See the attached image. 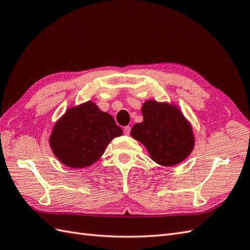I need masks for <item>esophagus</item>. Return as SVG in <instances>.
<instances>
[{
	"label": "esophagus",
	"instance_id": "esophagus-1",
	"mask_svg": "<svg viewBox=\"0 0 250 250\" xmlns=\"http://www.w3.org/2000/svg\"><path fill=\"white\" fill-rule=\"evenodd\" d=\"M130 132H131V126L126 125V126H125V127H124V133L125 134V135H129Z\"/></svg>",
	"mask_w": 250,
	"mask_h": 250
}]
</instances>
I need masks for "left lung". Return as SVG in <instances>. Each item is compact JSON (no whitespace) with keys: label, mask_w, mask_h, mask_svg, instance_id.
<instances>
[{"label":"left lung","mask_w":250,"mask_h":250,"mask_svg":"<svg viewBox=\"0 0 250 250\" xmlns=\"http://www.w3.org/2000/svg\"><path fill=\"white\" fill-rule=\"evenodd\" d=\"M142 114L143 123L133 125L131 136L145 146L152 161L172 167L191 154L193 129L176 104L150 99L143 104Z\"/></svg>","instance_id":"8db88e82"}]
</instances>
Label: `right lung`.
<instances>
[{"label": "right lung", "mask_w": 250, "mask_h": 250, "mask_svg": "<svg viewBox=\"0 0 250 250\" xmlns=\"http://www.w3.org/2000/svg\"><path fill=\"white\" fill-rule=\"evenodd\" d=\"M120 135L123 130L111 115L88 100L68 107L56 121L49 146L61 164L82 169L97 162L112 139Z\"/></svg>", "instance_id": "obj_1"}]
</instances>
